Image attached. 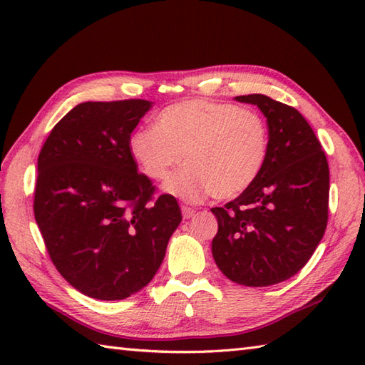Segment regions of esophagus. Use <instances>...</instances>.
Returning <instances> with one entry per match:
<instances>
[{
	"instance_id": "34e87169",
	"label": "esophagus",
	"mask_w": 365,
	"mask_h": 365,
	"mask_svg": "<svg viewBox=\"0 0 365 365\" xmlns=\"http://www.w3.org/2000/svg\"><path fill=\"white\" fill-rule=\"evenodd\" d=\"M195 210H192L191 207H187V205H183L182 207V215H183V220H190V218H192V216H195Z\"/></svg>"
}]
</instances>
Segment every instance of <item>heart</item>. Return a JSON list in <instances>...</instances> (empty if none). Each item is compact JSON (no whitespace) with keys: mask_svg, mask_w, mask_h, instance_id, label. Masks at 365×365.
Listing matches in <instances>:
<instances>
[{"mask_svg":"<svg viewBox=\"0 0 365 365\" xmlns=\"http://www.w3.org/2000/svg\"><path fill=\"white\" fill-rule=\"evenodd\" d=\"M128 150L155 182L168 178L183 160L187 168L165 183L174 197L192 204L210 195L232 199L251 187L265 165L268 130L255 111L192 98L165 108L157 128L136 130Z\"/></svg>","mask_w":365,"mask_h":365,"instance_id":"obj_1","label":"heart"}]
</instances>
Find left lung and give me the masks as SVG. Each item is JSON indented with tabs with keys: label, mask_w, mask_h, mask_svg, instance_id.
<instances>
[{
	"label": "left lung",
	"mask_w": 365,
	"mask_h": 365,
	"mask_svg": "<svg viewBox=\"0 0 365 365\" xmlns=\"http://www.w3.org/2000/svg\"><path fill=\"white\" fill-rule=\"evenodd\" d=\"M235 100L257 105L267 118L268 155L250 188L212 208L218 220L212 254L230 281L267 287L297 274L322 242L329 168L314 130L294 108L262 94Z\"/></svg>",
	"instance_id": "8db88e82"
}]
</instances>
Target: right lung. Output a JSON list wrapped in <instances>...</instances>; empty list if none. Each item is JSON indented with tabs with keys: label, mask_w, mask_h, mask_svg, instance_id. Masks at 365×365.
<instances>
[{
	"label": "right lung",
	"mask_w": 365,
	"mask_h": 365,
	"mask_svg": "<svg viewBox=\"0 0 365 365\" xmlns=\"http://www.w3.org/2000/svg\"><path fill=\"white\" fill-rule=\"evenodd\" d=\"M150 108L139 98L76 105L38 153L37 226L61 276L91 298L123 299L144 289L182 221L174 196L153 199L128 150Z\"/></svg>",
	"instance_id": "add662e5"
}]
</instances>
